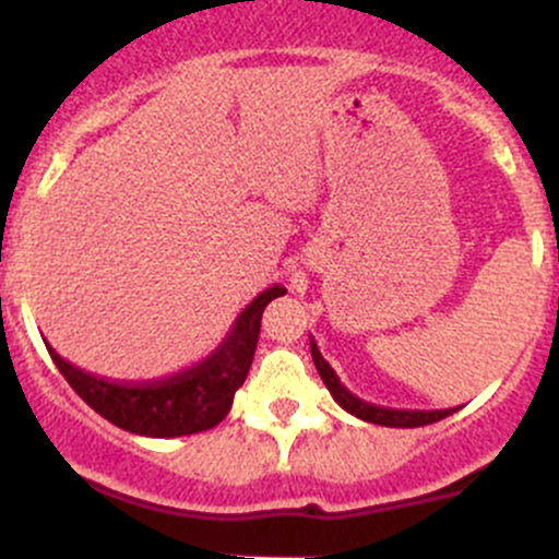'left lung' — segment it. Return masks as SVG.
<instances>
[{
	"mask_svg": "<svg viewBox=\"0 0 559 559\" xmlns=\"http://www.w3.org/2000/svg\"><path fill=\"white\" fill-rule=\"evenodd\" d=\"M311 357H313L316 370H319L321 381H324L326 389H330V394H332V397H335V403L341 405L343 411H348V414H352V416H357V419L370 421V425H381V427H425V425H432V421L447 419V416H452L454 411H456V408L405 411V408H386V405L365 403L362 397H357V394H352L346 386L341 384V379H337L335 370L330 368V362H326V359L321 357V352H319V346H316L313 337H311Z\"/></svg>",
	"mask_w": 559,
	"mask_h": 559,
	"instance_id": "obj_1",
	"label": "left lung"
}]
</instances>
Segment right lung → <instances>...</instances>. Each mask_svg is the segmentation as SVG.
I'll use <instances>...</instances> for the list:
<instances>
[{
    "label": "right lung",
    "instance_id": "obj_1",
    "mask_svg": "<svg viewBox=\"0 0 559 559\" xmlns=\"http://www.w3.org/2000/svg\"><path fill=\"white\" fill-rule=\"evenodd\" d=\"M286 295L284 286H270L238 313L227 337L202 362L170 379L123 384L86 373L48 346L67 384L75 389L99 416L121 430L145 438H180L216 427L233 408L235 392L243 386L259 341V324L270 300Z\"/></svg>",
    "mask_w": 559,
    "mask_h": 559
}]
</instances>
